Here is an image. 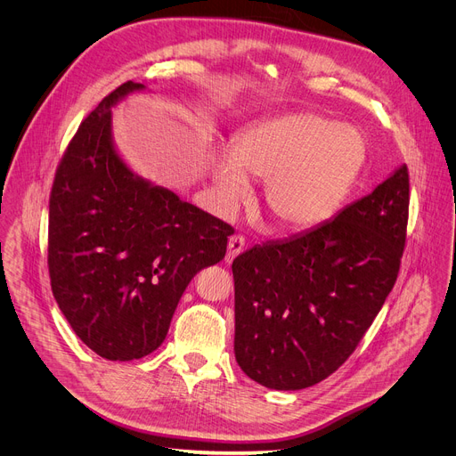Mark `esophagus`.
I'll use <instances>...</instances> for the list:
<instances>
[{
	"mask_svg": "<svg viewBox=\"0 0 456 456\" xmlns=\"http://www.w3.org/2000/svg\"><path fill=\"white\" fill-rule=\"evenodd\" d=\"M245 248V238L243 236H231L227 243V254H225V262L231 264L232 259Z\"/></svg>",
	"mask_w": 456,
	"mask_h": 456,
	"instance_id": "1",
	"label": "esophagus"
}]
</instances>
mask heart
I'll return each mask as SVG.
<instances>
[{"mask_svg": "<svg viewBox=\"0 0 456 456\" xmlns=\"http://www.w3.org/2000/svg\"><path fill=\"white\" fill-rule=\"evenodd\" d=\"M366 162L362 137L341 122L312 113L254 122L234 139L232 159L213 164L222 202L247 199V176L267 180L264 202L269 218L285 231H303L330 220Z\"/></svg>", "mask_w": 456, "mask_h": 456, "instance_id": "b5f03b06", "label": "heart"}]
</instances>
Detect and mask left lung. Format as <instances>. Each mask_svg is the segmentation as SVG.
Returning <instances> with one entry per match:
<instances>
[{
  "label": "left lung",
  "instance_id": "left-lung-1",
  "mask_svg": "<svg viewBox=\"0 0 456 456\" xmlns=\"http://www.w3.org/2000/svg\"><path fill=\"white\" fill-rule=\"evenodd\" d=\"M408 215L410 173L403 166L334 220L236 256L240 368L287 392L343 366L397 281Z\"/></svg>",
  "mask_w": 456,
  "mask_h": 456
}]
</instances>
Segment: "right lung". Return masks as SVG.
Instances as JSON below:
<instances>
[{
  "instance_id": "right-lung-1",
  "label": "right lung",
  "mask_w": 456,
  "mask_h": 456,
  "mask_svg": "<svg viewBox=\"0 0 456 456\" xmlns=\"http://www.w3.org/2000/svg\"><path fill=\"white\" fill-rule=\"evenodd\" d=\"M142 88L122 83L81 122L50 191L53 297L79 339L108 361L141 359L162 345L185 287L222 262L234 232L118 159L110 110Z\"/></svg>"
}]
</instances>
